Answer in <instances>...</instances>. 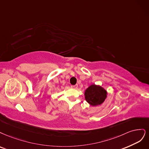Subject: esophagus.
<instances>
[{"mask_svg": "<svg viewBox=\"0 0 149 149\" xmlns=\"http://www.w3.org/2000/svg\"><path fill=\"white\" fill-rule=\"evenodd\" d=\"M71 87L72 88H74V89H77L78 87V85H71Z\"/></svg>", "mask_w": 149, "mask_h": 149, "instance_id": "1", "label": "esophagus"}]
</instances>
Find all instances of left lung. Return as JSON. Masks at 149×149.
Returning <instances> with one entry per match:
<instances>
[{
  "instance_id": "obj_1",
  "label": "left lung",
  "mask_w": 149,
  "mask_h": 149,
  "mask_svg": "<svg viewBox=\"0 0 149 149\" xmlns=\"http://www.w3.org/2000/svg\"><path fill=\"white\" fill-rule=\"evenodd\" d=\"M107 97V90L100 85H91L85 92V98L92 106H97L102 104Z\"/></svg>"
}]
</instances>
